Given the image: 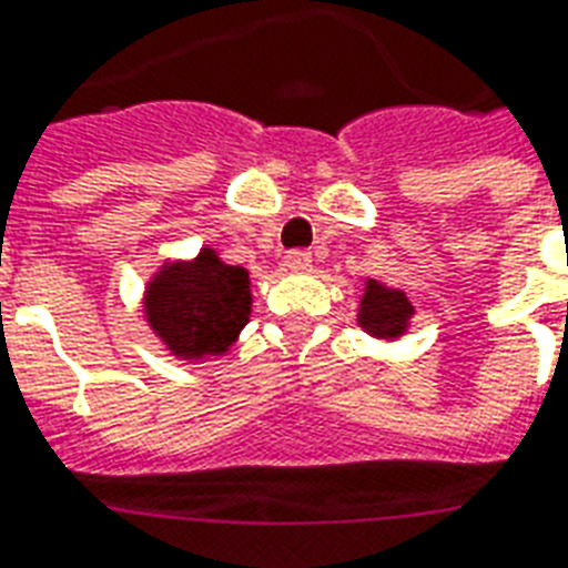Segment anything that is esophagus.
Segmentation results:
<instances>
[{"instance_id":"obj_1","label":"esophagus","mask_w":568,"mask_h":568,"mask_svg":"<svg viewBox=\"0 0 568 568\" xmlns=\"http://www.w3.org/2000/svg\"><path fill=\"white\" fill-rule=\"evenodd\" d=\"M284 263H287V270L293 272H307L313 261H311V252H305V248H293V252H287Z\"/></svg>"}]
</instances>
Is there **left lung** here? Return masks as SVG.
<instances>
[{"label":"left lung","mask_w":568,"mask_h":568,"mask_svg":"<svg viewBox=\"0 0 568 568\" xmlns=\"http://www.w3.org/2000/svg\"><path fill=\"white\" fill-rule=\"evenodd\" d=\"M413 305L407 302V296L402 290H389L384 284H378L375 278L366 281V290H363L361 298V313H357V322L361 328H366L375 337H398L405 334L407 320H410Z\"/></svg>","instance_id":"left-lung-1"}]
</instances>
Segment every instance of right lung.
Returning <instances> with one entry per match:
<instances>
[{
	"label": "right lung",
	"instance_id": "add662e5",
	"mask_svg": "<svg viewBox=\"0 0 568 568\" xmlns=\"http://www.w3.org/2000/svg\"><path fill=\"white\" fill-rule=\"evenodd\" d=\"M252 313L248 272L213 248L163 266L146 290V320L175 357L222 355Z\"/></svg>",
	"mask_w": 568,
	"mask_h": 568
}]
</instances>
